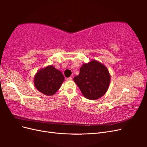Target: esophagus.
Here are the masks:
<instances>
[{
  "instance_id": "esophagus-1",
  "label": "esophagus",
  "mask_w": 147,
  "mask_h": 147,
  "mask_svg": "<svg viewBox=\"0 0 147 147\" xmlns=\"http://www.w3.org/2000/svg\"><path fill=\"white\" fill-rule=\"evenodd\" d=\"M67 80L68 81H70V80H72V77H69V78H67Z\"/></svg>"
}]
</instances>
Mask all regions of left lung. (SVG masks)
<instances>
[{
	"label": "left lung",
	"instance_id": "left-lung-1",
	"mask_svg": "<svg viewBox=\"0 0 147 147\" xmlns=\"http://www.w3.org/2000/svg\"><path fill=\"white\" fill-rule=\"evenodd\" d=\"M74 80L84 97L96 100L107 91L110 83V75L104 64L92 59L82 65L79 75L74 78Z\"/></svg>",
	"mask_w": 147,
	"mask_h": 147
}]
</instances>
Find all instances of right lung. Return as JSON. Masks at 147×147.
Listing matches in <instances>:
<instances>
[{
    "mask_svg": "<svg viewBox=\"0 0 147 147\" xmlns=\"http://www.w3.org/2000/svg\"><path fill=\"white\" fill-rule=\"evenodd\" d=\"M64 78L60 70L50 65L40 69L34 75V84L38 91L50 96L59 90Z\"/></svg>",
    "mask_w": 147,
    "mask_h": 147,
    "instance_id": "obj_1",
    "label": "right lung"
}]
</instances>
